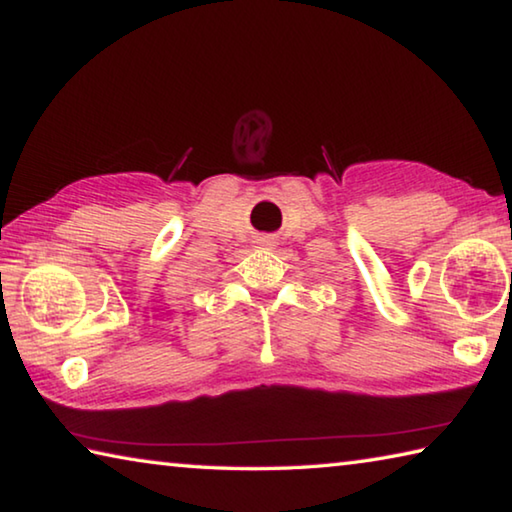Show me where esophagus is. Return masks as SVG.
Instances as JSON below:
<instances>
[{"instance_id":"1","label":"esophagus","mask_w":512,"mask_h":512,"mask_svg":"<svg viewBox=\"0 0 512 512\" xmlns=\"http://www.w3.org/2000/svg\"><path fill=\"white\" fill-rule=\"evenodd\" d=\"M264 241V244H268V239H262Z\"/></svg>"}]
</instances>
